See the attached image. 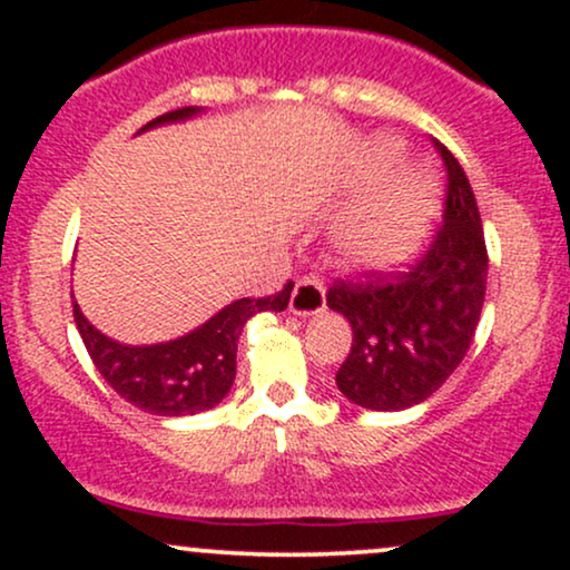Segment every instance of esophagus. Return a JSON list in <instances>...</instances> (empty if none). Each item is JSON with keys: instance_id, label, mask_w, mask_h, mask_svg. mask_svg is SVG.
I'll use <instances>...</instances> for the list:
<instances>
[{"instance_id": "obj_1", "label": "esophagus", "mask_w": 570, "mask_h": 570, "mask_svg": "<svg viewBox=\"0 0 570 570\" xmlns=\"http://www.w3.org/2000/svg\"><path fill=\"white\" fill-rule=\"evenodd\" d=\"M326 307V289L316 276H305L294 284L289 311L294 316H316Z\"/></svg>"}]
</instances>
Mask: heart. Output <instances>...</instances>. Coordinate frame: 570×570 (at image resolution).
Returning a JSON list of instances; mask_svg holds the SVG:
<instances>
[{"label":"heart","mask_w":570,"mask_h":570,"mask_svg":"<svg viewBox=\"0 0 570 570\" xmlns=\"http://www.w3.org/2000/svg\"><path fill=\"white\" fill-rule=\"evenodd\" d=\"M394 160L396 153L385 144L367 147L356 166V179H375L389 171ZM434 217V179L423 168H410L345 214L332 233V244L353 271L391 273L415 259L426 244Z\"/></svg>","instance_id":"heart-1"}]
</instances>
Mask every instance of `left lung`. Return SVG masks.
<instances>
[{
  "label": "left lung",
  "instance_id": "left-lung-1",
  "mask_svg": "<svg viewBox=\"0 0 570 570\" xmlns=\"http://www.w3.org/2000/svg\"><path fill=\"white\" fill-rule=\"evenodd\" d=\"M436 147L448 168V200L429 252L389 281H337L326 294V305L353 332L337 389L364 410L399 412L426 402L463 362L485 305L480 208L461 163L440 141Z\"/></svg>",
  "mask_w": 570,
  "mask_h": 570
}]
</instances>
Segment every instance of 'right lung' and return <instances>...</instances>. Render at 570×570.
Here are the masks:
<instances>
[{"label":"right lung","instance_id":"1","mask_svg":"<svg viewBox=\"0 0 570 570\" xmlns=\"http://www.w3.org/2000/svg\"><path fill=\"white\" fill-rule=\"evenodd\" d=\"M200 107H185L176 112L155 117L139 128L153 130L171 122L193 120ZM292 281L278 294L263 299H235L214 313L208 322L195 326L187 335L153 345H128L96 330L75 303V324L94 358L101 377L120 394L149 415L181 417L217 407L235 381V351L238 335L254 313L276 311L289 305Z\"/></svg>","mask_w":570,"mask_h":570}]
</instances>
